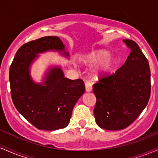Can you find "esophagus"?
I'll use <instances>...</instances> for the list:
<instances>
[{
    "instance_id": "34e87169",
    "label": "esophagus",
    "mask_w": 158,
    "mask_h": 158,
    "mask_svg": "<svg viewBox=\"0 0 158 158\" xmlns=\"http://www.w3.org/2000/svg\"><path fill=\"white\" fill-rule=\"evenodd\" d=\"M85 90L87 92H89V91H91L92 90V84H91L90 82H85Z\"/></svg>"
}]
</instances>
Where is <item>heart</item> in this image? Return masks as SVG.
I'll list each match as a JSON object with an SVG mask.
<instances>
[{
    "mask_svg": "<svg viewBox=\"0 0 158 158\" xmlns=\"http://www.w3.org/2000/svg\"><path fill=\"white\" fill-rule=\"evenodd\" d=\"M85 62L89 64L98 63L95 68L97 74H102L110 71L115 64V60L109 53L104 50L94 51L88 55Z\"/></svg>",
    "mask_w": 158,
    "mask_h": 158,
    "instance_id": "obj_1",
    "label": "heart"
}]
</instances>
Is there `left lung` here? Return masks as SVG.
Listing matches in <instances>:
<instances>
[{"label":"left lung","mask_w":158,"mask_h":158,"mask_svg":"<svg viewBox=\"0 0 158 158\" xmlns=\"http://www.w3.org/2000/svg\"><path fill=\"white\" fill-rule=\"evenodd\" d=\"M131 50L115 73L100 78L93 85L97 98L94 114L100 127L109 131L126 128L148 104L151 94L148 61L137 43L123 40Z\"/></svg>","instance_id":"left-lung-1"}]
</instances>
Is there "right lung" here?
Wrapping results in <instances>:
<instances>
[{
    "mask_svg": "<svg viewBox=\"0 0 158 158\" xmlns=\"http://www.w3.org/2000/svg\"><path fill=\"white\" fill-rule=\"evenodd\" d=\"M56 51L70 58L59 37L48 36L22 45L10 68L11 96L16 110L39 130L56 131L68 125L72 111L84 94L82 79L64 77L60 67H50L42 83L34 82L31 66L38 54Z\"/></svg>",
    "mask_w": 158,
    "mask_h": 158,
    "instance_id": "1",
    "label": "right lung"
}]
</instances>
